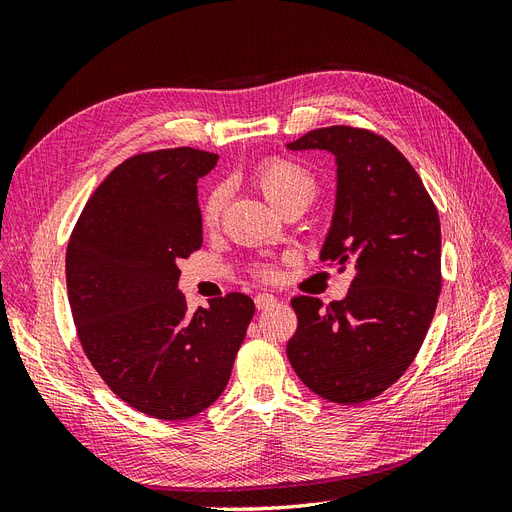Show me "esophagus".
Returning a JSON list of instances; mask_svg holds the SVG:
<instances>
[{
	"label": "esophagus",
	"instance_id": "34e87169",
	"mask_svg": "<svg viewBox=\"0 0 512 512\" xmlns=\"http://www.w3.org/2000/svg\"><path fill=\"white\" fill-rule=\"evenodd\" d=\"M254 303H256L258 309H269V307H273L277 303V299L273 297V294H269V292H260V294H256Z\"/></svg>",
	"mask_w": 512,
	"mask_h": 512
}]
</instances>
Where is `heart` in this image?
Returning <instances> with one entry per match:
<instances>
[{"label":"heart","mask_w":512,"mask_h":512,"mask_svg":"<svg viewBox=\"0 0 512 512\" xmlns=\"http://www.w3.org/2000/svg\"><path fill=\"white\" fill-rule=\"evenodd\" d=\"M254 181L275 209H280L292 198L303 196L312 200L316 194L314 175L309 173L301 162L290 160V158H269L265 162H260L254 170ZM224 203H226L224 188H215L205 196L203 207H200V215H203L205 226L218 224ZM260 273L265 277L273 275L269 267H265Z\"/></svg>","instance_id":"1"}]
</instances>
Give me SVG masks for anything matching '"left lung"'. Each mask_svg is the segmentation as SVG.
<instances>
[{
  "label": "left lung",
  "instance_id": "left-lung-1",
  "mask_svg": "<svg viewBox=\"0 0 512 512\" xmlns=\"http://www.w3.org/2000/svg\"><path fill=\"white\" fill-rule=\"evenodd\" d=\"M286 147L335 158V209L320 258L354 271L346 299L327 309L314 297L290 301L299 324L288 361L309 391L363 404L410 367L436 312L438 211L412 164L374 132L318 128Z\"/></svg>",
  "mask_w": 512,
  "mask_h": 512
}]
</instances>
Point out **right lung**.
I'll list each match as a JSON object with an SVG mask.
<instances>
[{
  "label": "right lung",
  "instance_id": "1",
  "mask_svg": "<svg viewBox=\"0 0 512 512\" xmlns=\"http://www.w3.org/2000/svg\"><path fill=\"white\" fill-rule=\"evenodd\" d=\"M218 160L192 147L126 160L91 194L68 241V299L87 359L119 399L162 421L222 395L256 309L230 292L188 314L177 288V262L203 245L196 181Z\"/></svg>",
  "mask_w": 512,
  "mask_h": 512
}]
</instances>
